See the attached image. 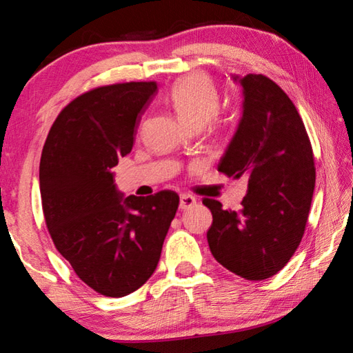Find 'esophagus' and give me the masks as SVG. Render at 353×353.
I'll return each instance as SVG.
<instances>
[{"mask_svg": "<svg viewBox=\"0 0 353 353\" xmlns=\"http://www.w3.org/2000/svg\"><path fill=\"white\" fill-rule=\"evenodd\" d=\"M193 205H196V198H194V196L187 194V193L181 194V204H179V207H181V210H187V208L193 207Z\"/></svg>", "mask_w": 353, "mask_h": 353, "instance_id": "1", "label": "esophagus"}]
</instances>
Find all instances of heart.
<instances>
[{
	"label": "heart",
	"instance_id": "1",
	"mask_svg": "<svg viewBox=\"0 0 353 353\" xmlns=\"http://www.w3.org/2000/svg\"><path fill=\"white\" fill-rule=\"evenodd\" d=\"M168 101L190 126L201 128L218 119L219 92L210 77L204 74H191L177 81L168 92Z\"/></svg>",
	"mask_w": 353,
	"mask_h": 353
}]
</instances>
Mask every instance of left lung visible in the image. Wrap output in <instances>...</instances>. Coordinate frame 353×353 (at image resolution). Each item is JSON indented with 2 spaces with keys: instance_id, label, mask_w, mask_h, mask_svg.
<instances>
[{
  "instance_id": "1",
  "label": "left lung",
  "mask_w": 353,
  "mask_h": 353,
  "mask_svg": "<svg viewBox=\"0 0 353 353\" xmlns=\"http://www.w3.org/2000/svg\"><path fill=\"white\" fill-rule=\"evenodd\" d=\"M243 117L218 171L248 179L241 208L213 214L208 246L225 270L248 280L277 274L302 241L312 207L316 168L307 129L282 88L263 74H246Z\"/></svg>"
}]
</instances>
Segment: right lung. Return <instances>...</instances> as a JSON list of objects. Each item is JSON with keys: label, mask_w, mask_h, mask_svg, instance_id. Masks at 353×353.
I'll return each instance as SVG.
<instances>
[{"label": "right lung", "mask_w": 353, "mask_h": 353, "mask_svg": "<svg viewBox=\"0 0 353 353\" xmlns=\"http://www.w3.org/2000/svg\"><path fill=\"white\" fill-rule=\"evenodd\" d=\"M157 83L92 88L65 105L40 159V196L56 249L83 283L128 296L157 268L179 196L171 190L123 199L112 168L130 152Z\"/></svg>", "instance_id": "right-lung-1"}]
</instances>
